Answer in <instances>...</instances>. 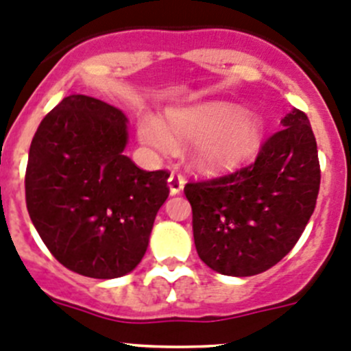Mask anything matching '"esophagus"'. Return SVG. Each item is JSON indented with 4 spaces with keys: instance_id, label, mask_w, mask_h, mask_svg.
Segmentation results:
<instances>
[{
    "instance_id": "obj_1",
    "label": "esophagus",
    "mask_w": 351,
    "mask_h": 351,
    "mask_svg": "<svg viewBox=\"0 0 351 351\" xmlns=\"http://www.w3.org/2000/svg\"><path fill=\"white\" fill-rule=\"evenodd\" d=\"M168 186H169V193L171 195L182 193V190L185 188V178L180 175H171L168 180Z\"/></svg>"
}]
</instances>
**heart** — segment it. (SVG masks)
<instances>
[{"mask_svg": "<svg viewBox=\"0 0 351 351\" xmlns=\"http://www.w3.org/2000/svg\"><path fill=\"white\" fill-rule=\"evenodd\" d=\"M263 121L249 110L223 101L197 102L166 114V123L145 117L138 138L163 158L176 154L178 146L193 145L190 165L205 176L239 169L256 156L263 143Z\"/></svg>", "mask_w": 351, "mask_h": 351, "instance_id": "b5f03b06", "label": "heart"}]
</instances>
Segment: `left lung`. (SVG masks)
Here are the masks:
<instances>
[{
  "mask_svg": "<svg viewBox=\"0 0 351 351\" xmlns=\"http://www.w3.org/2000/svg\"><path fill=\"white\" fill-rule=\"evenodd\" d=\"M254 165L188 183L200 259L219 274H261L296 245L319 191L318 147L308 116L291 109Z\"/></svg>",
  "mask_w": 351,
  "mask_h": 351,
  "instance_id": "left-lung-1",
  "label": "left lung"
}]
</instances>
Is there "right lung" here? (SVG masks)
Masks as SVG:
<instances>
[{"instance_id":"right-lung-1","label":"right lung","mask_w":351,"mask_h":351,"mask_svg":"<svg viewBox=\"0 0 351 351\" xmlns=\"http://www.w3.org/2000/svg\"><path fill=\"white\" fill-rule=\"evenodd\" d=\"M128 116L88 95L62 99L28 153L27 208L43 243L70 271L114 279L145 257L168 171H145L124 154Z\"/></svg>"}]
</instances>
